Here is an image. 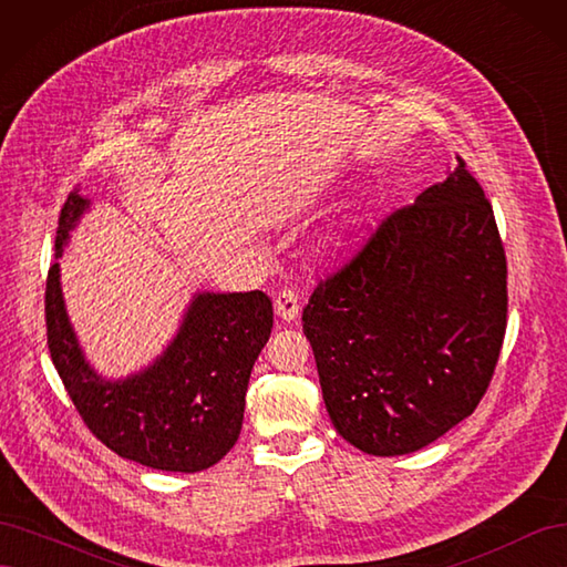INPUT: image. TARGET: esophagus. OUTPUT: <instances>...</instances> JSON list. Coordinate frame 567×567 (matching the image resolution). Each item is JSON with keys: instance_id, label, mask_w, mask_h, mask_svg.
Masks as SVG:
<instances>
[{"instance_id": "1", "label": "esophagus", "mask_w": 567, "mask_h": 567, "mask_svg": "<svg viewBox=\"0 0 567 567\" xmlns=\"http://www.w3.org/2000/svg\"><path fill=\"white\" fill-rule=\"evenodd\" d=\"M274 312L284 321H293L300 312V296L296 288H281L274 300Z\"/></svg>"}]
</instances>
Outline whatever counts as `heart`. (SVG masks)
<instances>
[{
  "label": "heart",
  "instance_id": "obj_1",
  "mask_svg": "<svg viewBox=\"0 0 567 567\" xmlns=\"http://www.w3.org/2000/svg\"><path fill=\"white\" fill-rule=\"evenodd\" d=\"M331 241H333V236H331Z\"/></svg>",
  "mask_w": 567,
  "mask_h": 567
}]
</instances>
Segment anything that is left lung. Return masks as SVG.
Masks as SVG:
<instances>
[{"instance_id":"8db88e82","label":"left lung","mask_w":567,"mask_h":567,"mask_svg":"<svg viewBox=\"0 0 567 567\" xmlns=\"http://www.w3.org/2000/svg\"><path fill=\"white\" fill-rule=\"evenodd\" d=\"M456 161L302 310L326 411L373 456L419 452L471 416L502 352L506 255L483 186Z\"/></svg>"}]
</instances>
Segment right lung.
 <instances>
[{"label": "right lung", "instance_id": "add662e5", "mask_svg": "<svg viewBox=\"0 0 567 567\" xmlns=\"http://www.w3.org/2000/svg\"><path fill=\"white\" fill-rule=\"evenodd\" d=\"M90 198H65L56 257ZM47 342L61 381L90 431L117 456L173 473L215 466L238 440L246 390L257 354L267 346L274 310L262 290L196 293L177 336L151 367L109 381L84 359L65 312L59 262L49 267Z\"/></svg>", "mask_w": 567, "mask_h": 567}]
</instances>
